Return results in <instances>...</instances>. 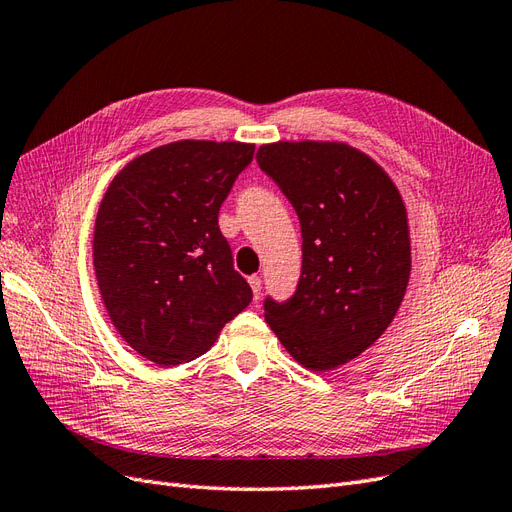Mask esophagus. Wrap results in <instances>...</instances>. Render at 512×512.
<instances>
[{"label":"esophagus","instance_id":"1","mask_svg":"<svg viewBox=\"0 0 512 512\" xmlns=\"http://www.w3.org/2000/svg\"><path fill=\"white\" fill-rule=\"evenodd\" d=\"M247 282H250V286H252V294H254V299L258 301V299H260V290H262V280H260L258 275H252L250 280H247Z\"/></svg>","mask_w":512,"mask_h":512}]
</instances>
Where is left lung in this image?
Wrapping results in <instances>:
<instances>
[{
  "label": "left lung",
  "mask_w": 512,
  "mask_h": 512,
  "mask_svg": "<svg viewBox=\"0 0 512 512\" xmlns=\"http://www.w3.org/2000/svg\"><path fill=\"white\" fill-rule=\"evenodd\" d=\"M260 168L301 220L303 269L288 303L265 318L294 361L312 371L350 363L389 329L412 271L408 211L389 173L337 141L260 145Z\"/></svg>",
  "instance_id": "left-lung-1"
}]
</instances>
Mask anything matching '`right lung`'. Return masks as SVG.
<instances>
[{"label": "right lung", "mask_w": 512, "mask_h": 512, "mask_svg": "<svg viewBox=\"0 0 512 512\" xmlns=\"http://www.w3.org/2000/svg\"><path fill=\"white\" fill-rule=\"evenodd\" d=\"M252 158V143L188 138L134 158L104 192L98 288L117 333L147 361H194L250 305L218 213Z\"/></svg>", "instance_id": "1"}]
</instances>
